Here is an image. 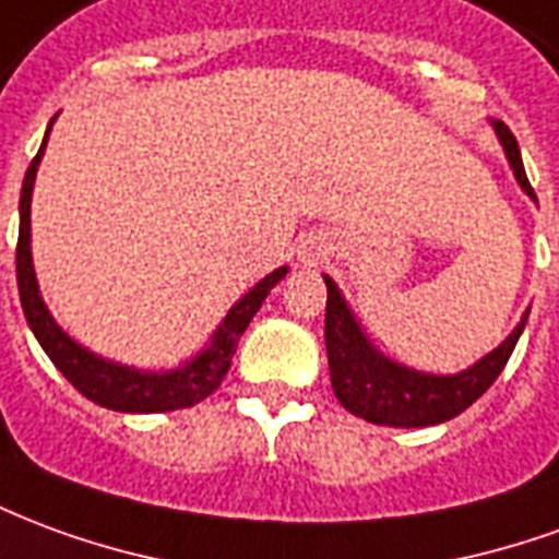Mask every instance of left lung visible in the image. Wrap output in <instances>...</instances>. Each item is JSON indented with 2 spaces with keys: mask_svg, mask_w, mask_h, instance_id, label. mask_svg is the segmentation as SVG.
<instances>
[{
  "mask_svg": "<svg viewBox=\"0 0 559 559\" xmlns=\"http://www.w3.org/2000/svg\"><path fill=\"white\" fill-rule=\"evenodd\" d=\"M493 131L503 143L506 158L515 170L518 185L536 200V191L530 188L521 148L512 131L503 122H493ZM326 281V353H329V377L335 399L344 404V411L359 416L374 425L389 428H425V425H440V421L455 419L464 413L481 392H488L493 380L509 362L515 350L521 332L527 326V314L512 329V335L481 356L479 362L469 365L461 374H425L407 365L392 362L389 356L377 350L371 341L365 338L362 326L356 323L350 305L344 302L338 284L323 275Z\"/></svg>",
  "mask_w": 559,
  "mask_h": 559,
  "instance_id": "obj_1",
  "label": "left lung"
}]
</instances>
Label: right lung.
<instances>
[{
	"label": "right lung",
	"mask_w": 559,
	"mask_h": 559,
	"mask_svg": "<svg viewBox=\"0 0 559 559\" xmlns=\"http://www.w3.org/2000/svg\"><path fill=\"white\" fill-rule=\"evenodd\" d=\"M47 138H50V128H47ZM47 138H44L38 155L32 158L26 179H23V191H20L17 287L26 323L35 332L44 353L50 356V362L66 374L68 383L78 389L80 395H86V399L102 404L107 411L167 413L194 407L221 386L224 374L230 371L233 353H236V344L242 338V332L251 323V317L260 311L269 290L287 275V266L275 269L263 281H257L254 287L227 311V317L221 320V326L215 329V335H212L206 347L197 353L194 359L179 365V368H173V371H140V368H131V365L102 359L98 353L86 350L68 332H62V326L50 317L41 299V290H38L35 266H32V188H35V173H38V164H41Z\"/></svg>",
	"instance_id": "add662e5"
}]
</instances>
